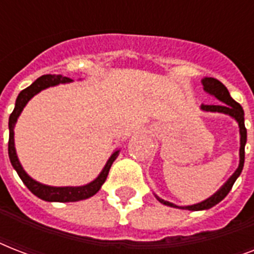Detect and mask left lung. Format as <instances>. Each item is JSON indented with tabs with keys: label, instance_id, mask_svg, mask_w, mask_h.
I'll use <instances>...</instances> for the list:
<instances>
[{
	"label": "left lung",
	"instance_id": "left-lung-1",
	"mask_svg": "<svg viewBox=\"0 0 254 254\" xmlns=\"http://www.w3.org/2000/svg\"><path fill=\"white\" fill-rule=\"evenodd\" d=\"M201 84L204 91L209 95L215 96L219 101H221L220 104H216V105H204L201 104L200 109L205 112H219V113H224V115L231 116L232 119H235L239 124V127H240V163H239V167L236 169V171L231 175L228 181L225 182L224 185L221 186L220 189L217 190L216 192L213 193L212 196H209L208 199L200 201V203H196V204L192 205H177L174 203H170L167 200H163L159 196L155 195V197L158 199V201H161L162 204L169 205V207H174V208H182V209H189V211H201V209H208L212 208L213 205H216L217 203H220L223 199H224L228 192L232 189L233 183L236 182V179L240 177L241 171H243V167H244V159H245V143H247V129H245L244 124V111L239 103H236L235 100L231 97L228 89L225 87L221 81H219L215 77H204L201 80Z\"/></svg>",
	"mask_w": 254,
	"mask_h": 254
}]
</instances>
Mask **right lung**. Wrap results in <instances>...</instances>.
<instances>
[{
  "mask_svg": "<svg viewBox=\"0 0 254 254\" xmlns=\"http://www.w3.org/2000/svg\"><path fill=\"white\" fill-rule=\"evenodd\" d=\"M71 81H72V79L62 76V75H43V76L38 77L37 80L34 81L30 87L25 88L23 91L19 92V95H18L17 100H15L14 111L11 112V115L9 117V158L10 162H11V166L15 169V171L18 173L22 182L25 183L26 187L35 196L46 201L67 203V201L84 200V199L93 196L101 189V186L104 185V182H105L108 177V173L111 170L112 163L115 162V159L117 158V155L120 153V150H116L109 157L107 165L104 166V169L101 170V173L99 174V177L96 178L95 181H92L88 185L77 186V187H53V186L42 185L39 182L34 181L33 178L30 177L29 174L23 170L17 157V153H15V146H14V127H15L18 117L21 115V112L23 111V108L26 107V104L29 103V100L34 97L37 93H39V92L46 89V88L54 87V85L58 84H64V83H71Z\"/></svg>",
  "mask_w": 254,
  "mask_h": 254,
  "instance_id": "add662e5",
  "label": "right lung"
}]
</instances>
